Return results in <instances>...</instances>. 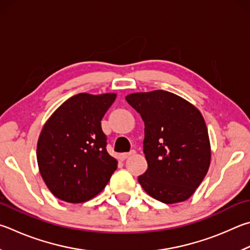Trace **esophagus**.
<instances>
[{
  "instance_id": "1",
  "label": "esophagus",
  "mask_w": 250,
  "mask_h": 250,
  "mask_svg": "<svg viewBox=\"0 0 250 250\" xmlns=\"http://www.w3.org/2000/svg\"><path fill=\"white\" fill-rule=\"evenodd\" d=\"M133 154H135L134 149H132V151H130V152H128V153H122V154H120V158H121V160H125V158H128L129 156L133 155Z\"/></svg>"
}]
</instances>
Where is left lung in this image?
I'll use <instances>...</instances> for the list:
<instances>
[{"instance_id": "obj_1", "label": "left lung", "mask_w": 250, "mask_h": 250, "mask_svg": "<svg viewBox=\"0 0 250 250\" xmlns=\"http://www.w3.org/2000/svg\"><path fill=\"white\" fill-rule=\"evenodd\" d=\"M144 121L143 152L147 169L139 176L145 192L163 203L186 201L206 177L211 161L201 112L166 90L125 97Z\"/></svg>"}]
</instances>
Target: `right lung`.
Returning <instances> with one entry per match:
<instances>
[{
	"mask_svg": "<svg viewBox=\"0 0 250 250\" xmlns=\"http://www.w3.org/2000/svg\"><path fill=\"white\" fill-rule=\"evenodd\" d=\"M116 96L74 95L44 124L37 144L38 167L47 187L60 200H90L103 191L117 169L101 124Z\"/></svg>",
	"mask_w": 250,
	"mask_h": 250,
	"instance_id": "right-lung-1",
	"label": "right lung"
}]
</instances>
